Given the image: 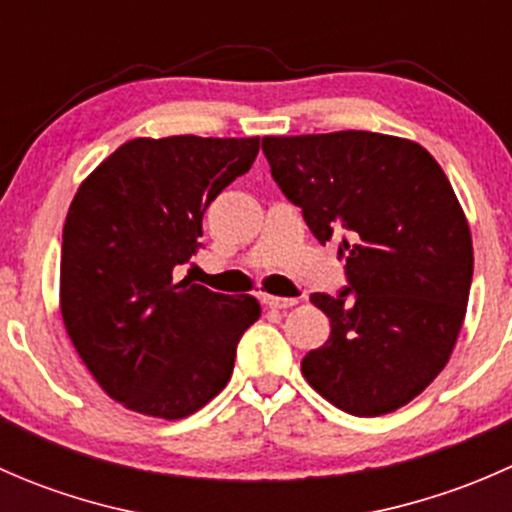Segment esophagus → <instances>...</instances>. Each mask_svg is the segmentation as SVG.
I'll use <instances>...</instances> for the list:
<instances>
[{
    "instance_id": "esophagus-1",
    "label": "esophagus",
    "mask_w": 512,
    "mask_h": 512,
    "mask_svg": "<svg viewBox=\"0 0 512 512\" xmlns=\"http://www.w3.org/2000/svg\"><path fill=\"white\" fill-rule=\"evenodd\" d=\"M297 302H299L297 297H265V304L270 309H289V307H294Z\"/></svg>"
}]
</instances>
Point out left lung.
I'll return each instance as SVG.
<instances>
[{
    "label": "left lung",
    "mask_w": 512,
    "mask_h": 512,
    "mask_svg": "<svg viewBox=\"0 0 512 512\" xmlns=\"http://www.w3.org/2000/svg\"><path fill=\"white\" fill-rule=\"evenodd\" d=\"M262 151L314 237H339L347 257L349 287L309 297L332 332L304 379L347 414L401 409L451 359L471 292V227L446 173L418 143L371 131L265 136Z\"/></svg>",
    "instance_id": "left-lung-1"
}]
</instances>
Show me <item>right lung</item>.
<instances>
[{"instance_id": "obj_1", "label": "right lung", "mask_w": 512, "mask_h": 512, "mask_svg": "<svg viewBox=\"0 0 512 512\" xmlns=\"http://www.w3.org/2000/svg\"><path fill=\"white\" fill-rule=\"evenodd\" d=\"M260 138H133L79 185L61 242L66 334L103 391L143 416L185 418L225 389L260 319L250 294L175 282L203 213L247 173Z\"/></svg>"}]
</instances>
